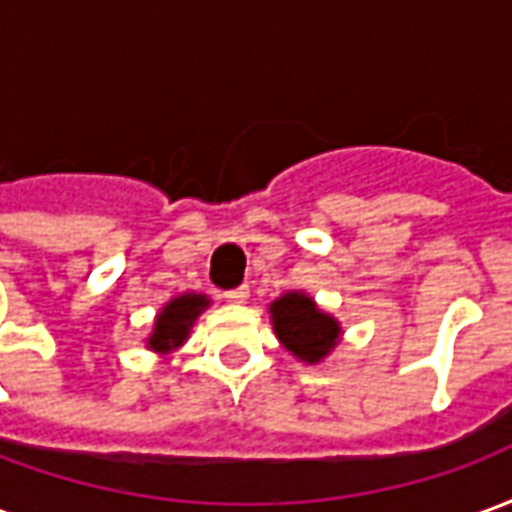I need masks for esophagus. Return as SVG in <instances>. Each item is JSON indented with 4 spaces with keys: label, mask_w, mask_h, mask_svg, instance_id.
Here are the masks:
<instances>
[{
    "label": "esophagus",
    "mask_w": 512,
    "mask_h": 512,
    "mask_svg": "<svg viewBox=\"0 0 512 512\" xmlns=\"http://www.w3.org/2000/svg\"><path fill=\"white\" fill-rule=\"evenodd\" d=\"M222 296H224V299H227V301H233V304H244V301L249 299V288H246V285H241V288L224 290Z\"/></svg>",
    "instance_id": "esophagus-1"
}]
</instances>
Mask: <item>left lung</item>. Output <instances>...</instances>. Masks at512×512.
<instances>
[{"label": "left lung", "mask_w": 512, "mask_h": 512, "mask_svg": "<svg viewBox=\"0 0 512 512\" xmlns=\"http://www.w3.org/2000/svg\"><path fill=\"white\" fill-rule=\"evenodd\" d=\"M271 321L282 345L299 356L301 362H321L340 337L334 318L323 315L315 301L304 293H285L271 304Z\"/></svg>", "instance_id": "left-lung-1"}]
</instances>
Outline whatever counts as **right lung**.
<instances>
[{"label":"right lung","mask_w":512,"mask_h":512,"mask_svg":"<svg viewBox=\"0 0 512 512\" xmlns=\"http://www.w3.org/2000/svg\"><path fill=\"white\" fill-rule=\"evenodd\" d=\"M208 307V299L200 293H183L178 299H172L161 310L156 318V329L153 337L147 340L153 351H169V348H178L186 334H189L191 323L197 321V315Z\"/></svg>","instance_id":"obj_1"}]
</instances>
